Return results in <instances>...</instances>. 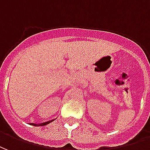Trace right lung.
Masks as SVG:
<instances>
[{
    "instance_id": "add662e5",
    "label": "right lung",
    "mask_w": 150,
    "mask_h": 150,
    "mask_svg": "<svg viewBox=\"0 0 150 150\" xmlns=\"http://www.w3.org/2000/svg\"><path fill=\"white\" fill-rule=\"evenodd\" d=\"M52 121H54V120H51V121H48L46 122H43V123H40V124H35V123H31L32 125H33V126H45V125H46L50 124L51 123Z\"/></svg>"
}]
</instances>
